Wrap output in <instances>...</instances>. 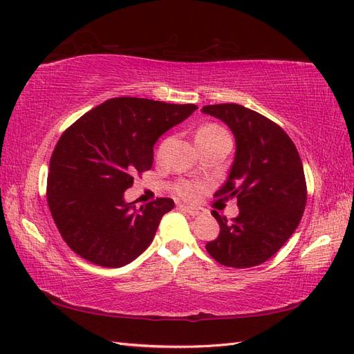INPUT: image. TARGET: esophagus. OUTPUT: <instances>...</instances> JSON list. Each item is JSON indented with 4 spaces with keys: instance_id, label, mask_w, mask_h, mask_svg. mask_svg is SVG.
<instances>
[{
    "instance_id": "obj_1",
    "label": "esophagus",
    "mask_w": 354,
    "mask_h": 354,
    "mask_svg": "<svg viewBox=\"0 0 354 354\" xmlns=\"http://www.w3.org/2000/svg\"><path fill=\"white\" fill-rule=\"evenodd\" d=\"M178 207H179L180 211H184V212H187L188 215H192V216H197V215H202V214H203V209H202V207L187 206V205H179Z\"/></svg>"
}]
</instances>
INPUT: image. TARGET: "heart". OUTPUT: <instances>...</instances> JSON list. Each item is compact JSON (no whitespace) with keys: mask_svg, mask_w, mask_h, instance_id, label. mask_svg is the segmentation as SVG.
Instances as JSON below:
<instances>
[{"mask_svg":"<svg viewBox=\"0 0 354 354\" xmlns=\"http://www.w3.org/2000/svg\"><path fill=\"white\" fill-rule=\"evenodd\" d=\"M220 134H225V130L223 129V127L209 122V124L202 125L201 129L197 130V133H196V140H197V139H209V138H215V136H220ZM162 149H165V143H161L160 147H158L157 153H156L157 158L161 157ZM175 192H176L178 196L184 197V198H188V201H193V198H196L198 194H201L202 185H201V184H194V183H188V180H183V183H179V184L175 187Z\"/></svg>","mask_w":354,"mask_h":354,"instance_id":"obj_1","label":"heart"}]
</instances>
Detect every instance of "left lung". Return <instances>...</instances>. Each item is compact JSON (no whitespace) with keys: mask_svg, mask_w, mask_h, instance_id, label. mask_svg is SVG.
I'll use <instances>...</instances> for the list:
<instances>
[{"mask_svg":"<svg viewBox=\"0 0 354 354\" xmlns=\"http://www.w3.org/2000/svg\"><path fill=\"white\" fill-rule=\"evenodd\" d=\"M207 115L230 127L236 156L216 198H236L239 215L220 224L216 239L206 243L223 266L245 269L265 263L284 245L301 223L306 205L304 166L293 140L269 118L234 103L203 106Z\"/></svg>","mask_w":354,"mask_h":354,"instance_id":"1","label":"left lung"}]
</instances>
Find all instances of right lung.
Listing matches in <instances>:
<instances>
[{
    "instance_id": "1",
    "label": "right lung",
    "mask_w": 354,
    "mask_h": 354,
    "mask_svg": "<svg viewBox=\"0 0 354 354\" xmlns=\"http://www.w3.org/2000/svg\"><path fill=\"white\" fill-rule=\"evenodd\" d=\"M196 104L116 97L91 109L61 134L49 162L46 197L61 238L103 268L129 265L149 247L174 201L136 209L124 202L134 176L152 167L153 143Z\"/></svg>"
}]
</instances>
